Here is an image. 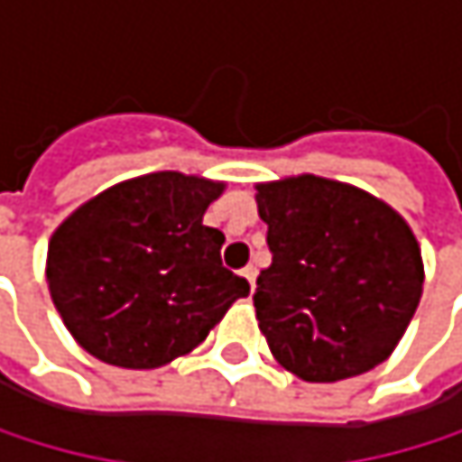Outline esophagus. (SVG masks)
Wrapping results in <instances>:
<instances>
[{"label":"esophagus","mask_w":462,"mask_h":462,"mask_svg":"<svg viewBox=\"0 0 462 462\" xmlns=\"http://www.w3.org/2000/svg\"><path fill=\"white\" fill-rule=\"evenodd\" d=\"M241 277H244V280L249 282V288L254 291V280H257V269H254V265H246V269L241 272Z\"/></svg>","instance_id":"obj_1"}]
</instances>
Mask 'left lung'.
<instances>
[{
    "mask_svg": "<svg viewBox=\"0 0 462 462\" xmlns=\"http://www.w3.org/2000/svg\"><path fill=\"white\" fill-rule=\"evenodd\" d=\"M257 210L272 265L254 308L280 365L308 383L380 365L421 299L411 226L365 190L313 174L257 185Z\"/></svg>",
    "mask_w": 462,
    "mask_h": 462,
    "instance_id": "1",
    "label": "left lung"
}]
</instances>
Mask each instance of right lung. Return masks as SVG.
<instances>
[{"mask_svg":"<svg viewBox=\"0 0 462 462\" xmlns=\"http://www.w3.org/2000/svg\"><path fill=\"white\" fill-rule=\"evenodd\" d=\"M221 182L157 171L107 188L49 241L46 282L77 344L102 363L157 368L199 346L249 282L205 226Z\"/></svg>","mask_w":462,"mask_h":462,"instance_id":"1","label":"right lung"}]
</instances>
